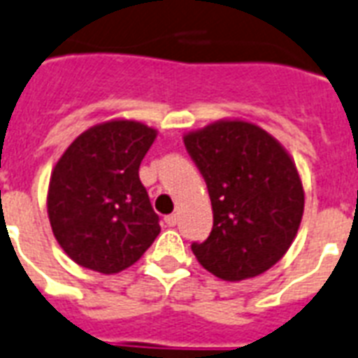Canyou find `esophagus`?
I'll list each match as a JSON object with an SVG mask.
<instances>
[{
	"instance_id": "1",
	"label": "esophagus",
	"mask_w": 358,
	"mask_h": 358,
	"mask_svg": "<svg viewBox=\"0 0 358 358\" xmlns=\"http://www.w3.org/2000/svg\"><path fill=\"white\" fill-rule=\"evenodd\" d=\"M166 224H168V226H176V224H177V215H176V213H173V215H168V217H166Z\"/></svg>"
}]
</instances>
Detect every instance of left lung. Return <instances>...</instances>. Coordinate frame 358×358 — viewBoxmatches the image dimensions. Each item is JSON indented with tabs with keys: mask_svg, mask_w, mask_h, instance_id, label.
Instances as JSON below:
<instances>
[{
	"mask_svg": "<svg viewBox=\"0 0 358 358\" xmlns=\"http://www.w3.org/2000/svg\"><path fill=\"white\" fill-rule=\"evenodd\" d=\"M182 141L213 207L210 235L192 245L199 265L228 282L268 271L289 250L304 213L303 181L289 153L243 119H218Z\"/></svg>",
	"mask_w": 358,
	"mask_h": 358,
	"instance_id": "left-lung-1",
	"label": "left lung"
}]
</instances>
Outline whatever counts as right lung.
<instances>
[{
    "instance_id": "add662e5",
    "label": "right lung",
    "mask_w": 358,
    "mask_h": 358,
    "mask_svg": "<svg viewBox=\"0 0 358 358\" xmlns=\"http://www.w3.org/2000/svg\"><path fill=\"white\" fill-rule=\"evenodd\" d=\"M157 129L134 119L91 127L65 149L50 176L48 218L74 263L102 274L134 265L160 234L138 170Z\"/></svg>"
}]
</instances>
